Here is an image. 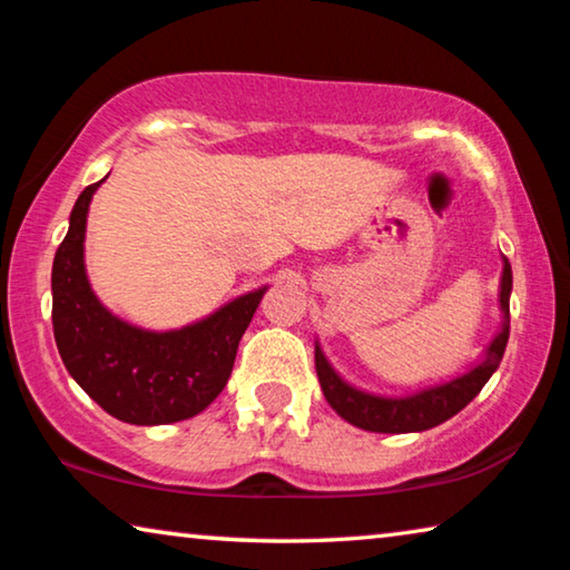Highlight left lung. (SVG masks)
<instances>
[{"mask_svg":"<svg viewBox=\"0 0 570 570\" xmlns=\"http://www.w3.org/2000/svg\"><path fill=\"white\" fill-rule=\"evenodd\" d=\"M510 288H513V272L505 258L503 284H500V308L505 314L503 332H500L493 344H490L485 362H480L475 370H470L462 377L452 380L440 387L424 390L412 394V397H374V394L360 392L340 380L330 362L324 360L320 346H316V374H320L322 392L326 402L332 404L340 417L352 422L354 428L370 432H387V435H400V432H422L435 428V424L450 420L465 404L478 397V392L485 387V382L493 377L500 360H503L508 334H510Z\"/></svg>","mask_w":570,"mask_h":570,"instance_id":"1","label":"left lung"}]
</instances>
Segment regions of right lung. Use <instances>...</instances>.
Masks as SVG:
<instances>
[{"label":"right lung","mask_w":570,"mask_h":570,"mask_svg":"<svg viewBox=\"0 0 570 570\" xmlns=\"http://www.w3.org/2000/svg\"><path fill=\"white\" fill-rule=\"evenodd\" d=\"M105 180V178H102ZM92 183L77 198L52 264V330L67 372L130 424H168L204 412L226 387L240 336L266 288L238 296L180 332H142L120 322L90 292L82 240Z\"/></svg>","instance_id":"right-lung-1"}]
</instances>
